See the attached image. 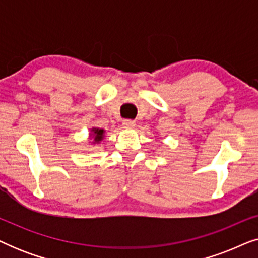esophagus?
I'll list each match as a JSON object with an SVG mask.
<instances>
[{
    "instance_id": "esophagus-1",
    "label": "esophagus",
    "mask_w": 258,
    "mask_h": 258,
    "mask_svg": "<svg viewBox=\"0 0 258 258\" xmlns=\"http://www.w3.org/2000/svg\"><path fill=\"white\" fill-rule=\"evenodd\" d=\"M135 121H133V119H124V121L122 122V125H123V128H125V129H133V128H135Z\"/></svg>"
}]
</instances>
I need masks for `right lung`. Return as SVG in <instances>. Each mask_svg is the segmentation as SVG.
Wrapping results in <instances>:
<instances>
[{
    "mask_svg": "<svg viewBox=\"0 0 258 258\" xmlns=\"http://www.w3.org/2000/svg\"><path fill=\"white\" fill-rule=\"evenodd\" d=\"M90 136L93 137V144H98L103 140L104 137V130L100 129V128H93L90 129Z\"/></svg>",
    "mask_w": 258,
    "mask_h": 258,
    "instance_id": "obj_1",
    "label": "right lung"
}]
</instances>
